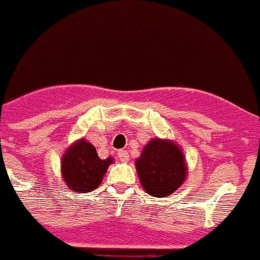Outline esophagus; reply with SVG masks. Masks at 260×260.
<instances>
[{
  "label": "esophagus",
  "instance_id": "obj_1",
  "mask_svg": "<svg viewBox=\"0 0 260 260\" xmlns=\"http://www.w3.org/2000/svg\"><path fill=\"white\" fill-rule=\"evenodd\" d=\"M117 156H118V158L121 161H128V152L126 150H119L118 152H117Z\"/></svg>",
  "mask_w": 260,
  "mask_h": 260
}]
</instances>
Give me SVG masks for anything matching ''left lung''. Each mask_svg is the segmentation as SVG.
<instances>
[{"mask_svg": "<svg viewBox=\"0 0 260 260\" xmlns=\"http://www.w3.org/2000/svg\"><path fill=\"white\" fill-rule=\"evenodd\" d=\"M138 177L146 192L165 198L186 180L187 167L182 150L173 141L151 139L135 160Z\"/></svg>", "mask_w": 260, "mask_h": 260, "instance_id": "1", "label": "left lung"}]
</instances>
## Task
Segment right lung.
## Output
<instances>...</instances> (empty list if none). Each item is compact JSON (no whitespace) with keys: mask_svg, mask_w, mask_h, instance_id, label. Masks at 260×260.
Instances as JSON below:
<instances>
[{"mask_svg":"<svg viewBox=\"0 0 260 260\" xmlns=\"http://www.w3.org/2000/svg\"><path fill=\"white\" fill-rule=\"evenodd\" d=\"M113 158L102 160L96 148L86 139H80L69 147L62 156L61 174L70 190L88 192L98 187Z\"/></svg>","mask_w":260,"mask_h":260,"instance_id":"1","label":"right lung"}]
</instances>
